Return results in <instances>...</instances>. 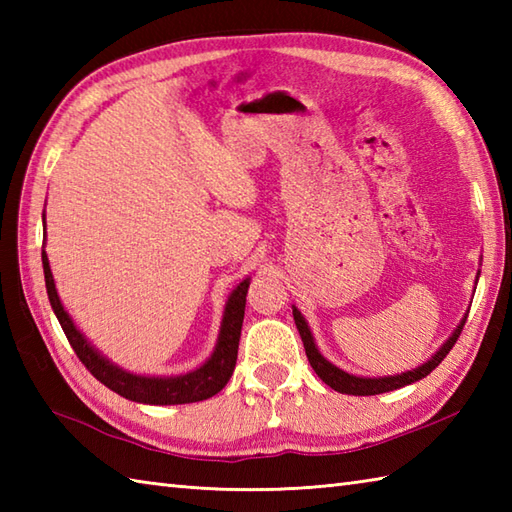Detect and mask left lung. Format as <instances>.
Returning <instances> with one entry per match:
<instances>
[{"label":"left lung","instance_id":"left-lung-1","mask_svg":"<svg viewBox=\"0 0 512 512\" xmlns=\"http://www.w3.org/2000/svg\"><path fill=\"white\" fill-rule=\"evenodd\" d=\"M292 317H295L297 323V330L301 334V341L303 347H306V356L312 365L314 372L323 380L325 385H330L334 391H341V394H350V396H376V394H385V391H394L400 389L405 385L416 383V380L429 376L433 369H436L442 361L444 356L451 352V347L458 341V336L462 334V328L466 323V317L460 321L458 328L453 330V334L449 336V341L444 343L440 350L433 354L427 363H422L416 369H409V372H402V374H394V376H383V378H363V376H354V374H347L343 369H339L336 365H332L330 361H325L321 356V352L317 350V345H314L312 339V332L308 328L306 319L301 317V312L297 308H292Z\"/></svg>","mask_w":512,"mask_h":512}]
</instances>
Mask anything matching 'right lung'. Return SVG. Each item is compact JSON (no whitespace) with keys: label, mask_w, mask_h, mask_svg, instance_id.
<instances>
[{"label":"right lung","mask_w":512,"mask_h":512,"mask_svg":"<svg viewBox=\"0 0 512 512\" xmlns=\"http://www.w3.org/2000/svg\"><path fill=\"white\" fill-rule=\"evenodd\" d=\"M41 262L43 275H46L50 306L54 314H57L65 336H68L72 350L79 356V361L90 369V374L96 380H101L105 387L116 391L118 396L134 402H145V405H187V402H200L215 396L217 391L224 389L228 378L233 376L250 279H244L242 284L231 292V297H228L220 336H217V345L209 361L195 369V372L182 376H138L132 372H125L123 367L107 361V358L96 350L94 345H90V341L85 339L79 330H76L70 314L61 306L57 288H54L46 250L41 253Z\"/></svg>","instance_id":"1"}]
</instances>
